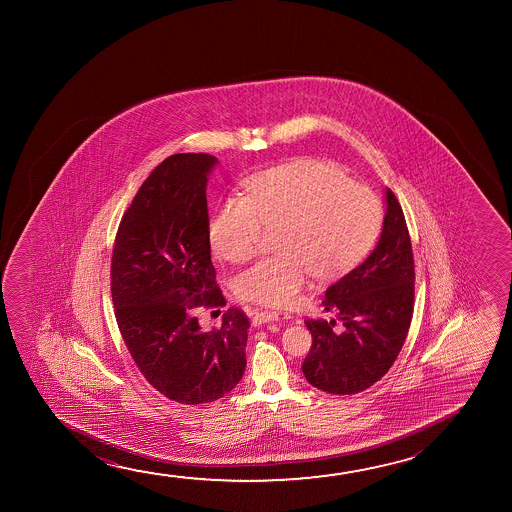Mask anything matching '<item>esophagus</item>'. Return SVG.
Segmentation results:
<instances>
[{"label": "esophagus", "mask_w": 512, "mask_h": 512, "mask_svg": "<svg viewBox=\"0 0 512 512\" xmlns=\"http://www.w3.org/2000/svg\"><path fill=\"white\" fill-rule=\"evenodd\" d=\"M278 320V313L276 311H259L253 316V323L255 325H262V323L276 322Z\"/></svg>", "instance_id": "34e87169"}]
</instances>
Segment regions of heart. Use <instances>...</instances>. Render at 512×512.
Instances as JSON below:
<instances>
[{
  "instance_id": "obj_1",
  "label": "heart",
  "mask_w": 512,
  "mask_h": 512,
  "mask_svg": "<svg viewBox=\"0 0 512 512\" xmlns=\"http://www.w3.org/2000/svg\"><path fill=\"white\" fill-rule=\"evenodd\" d=\"M383 225L379 197L322 161H295L252 176L245 197H227L213 211V252L245 262L259 250L266 229H278L280 253L238 274L236 294L264 306H290L311 273L336 278L369 253Z\"/></svg>"
}]
</instances>
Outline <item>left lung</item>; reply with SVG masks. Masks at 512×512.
I'll use <instances>...</instances> for the list:
<instances>
[{
    "label": "left lung",
    "mask_w": 512,
    "mask_h": 512,
    "mask_svg": "<svg viewBox=\"0 0 512 512\" xmlns=\"http://www.w3.org/2000/svg\"><path fill=\"white\" fill-rule=\"evenodd\" d=\"M371 255L330 285L325 311L336 320H304L313 344L302 372L309 385L334 395L364 392L390 371L406 341L414 308V259L406 218L392 190Z\"/></svg>",
    "instance_id": "obj_1"
}]
</instances>
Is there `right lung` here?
Returning <instances> with one entry per match:
<instances>
[{
    "label": "right lung",
    "mask_w": 512,
    "mask_h": 512,
    "mask_svg": "<svg viewBox=\"0 0 512 512\" xmlns=\"http://www.w3.org/2000/svg\"><path fill=\"white\" fill-rule=\"evenodd\" d=\"M217 157L175 154L143 182L120 220L112 255L115 318L141 374L187 406L224 397L246 367L250 322L229 308L203 330L199 308L225 306L211 264L206 183Z\"/></svg>",
    "instance_id": "add662e5"
}]
</instances>
